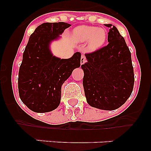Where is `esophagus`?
Instances as JSON below:
<instances>
[{"label": "esophagus", "mask_w": 151, "mask_h": 151, "mask_svg": "<svg viewBox=\"0 0 151 151\" xmlns=\"http://www.w3.org/2000/svg\"><path fill=\"white\" fill-rule=\"evenodd\" d=\"M87 61V60H86V57H85V55H82V57H81V64H84L85 62Z\"/></svg>", "instance_id": "esophagus-1"}]
</instances>
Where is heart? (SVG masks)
<instances>
[{
  "instance_id": "1",
  "label": "heart",
  "mask_w": 151,
  "mask_h": 151,
  "mask_svg": "<svg viewBox=\"0 0 151 151\" xmlns=\"http://www.w3.org/2000/svg\"><path fill=\"white\" fill-rule=\"evenodd\" d=\"M73 35L79 42L85 43L89 41L88 47L91 50L101 47L106 39V31L94 26H79L75 29Z\"/></svg>"
}]
</instances>
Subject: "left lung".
Masks as SVG:
<instances>
[{"label":"left lung","mask_w":151,"mask_h":151,"mask_svg":"<svg viewBox=\"0 0 151 151\" xmlns=\"http://www.w3.org/2000/svg\"><path fill=\"white\" fill-rule=\"evenodd\" d=\"M106 46L85 54L83 87L87 102L93 107L114 110L124 104L134 87L131 52L118 29L111 24Z\"/></svg>","instance_id":"left-lung-1"}]
</instances>
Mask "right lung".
<instances>
[{
  "mask_svg": "<svg viewBox=\"0 0 151 151\" xmlns=\"http://www.w3.org/2000/svg\"><path fill=\"white\" fill-rule=\"evenodd\" d=\"M70 26L63 22L41 24L30 35L24 50L19 70V94L24 104L35 113L58 107L61 86L81 65L80 52L69 59H60L53 56L49 48L50 42Z\"/></svg>",
  "mask_w": 151,
  "mask_h": 151,
  "instance_id": "obj_1",
  "label": "right lung"
}]
</instances>
